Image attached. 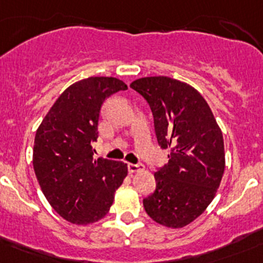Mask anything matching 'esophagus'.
Returning <instances> with one entry per match:
<instances>
[{"mask_svg": "<svg viewBox=\"0 0 263 263\" xmlns=\"http://www.w3.org/2000/svg\"><path fill=\"white\" fill-rule=\"evenodd\" d=\"M128 170L130 173H137V172H140V171H144V166L143 164H133V163H129L128 164Z\"/></svg>", "mask_w": 263, "mask_h": 263, "instance_id": "obj_1", "label": "esophagus"}]
</instances>
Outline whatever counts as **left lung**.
Here are the masks:
<instances>
[{
  "label": "left lung",
  "instance_id": "8db88e82",
  "mask_svg": "<svg viewBox=\"0 0 263 263\" xmlns=\"http://www.w3.org/2000/svg\"><path fill=\"white\" fill-rule=\"evenodd\" d=\"M149 104L157 139L168 148V163L154 173L156 191L143 200L148 215L167 228H183L215 197L224 168L223 133L204 97L166 76L130 83Z\"/></svg>",
  "mask_w": 263,
  "mask_h": 263
}]
</instances>
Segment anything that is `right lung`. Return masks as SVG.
Segmentation results:
<instances>
[{"label":"right lung","mask_w":263,"mask_h":263,"mask_svg":"<svg viewBox=\"0 0 263 263\" xmlns=\"http://www.w3.org/2000/svg\"><path fill=\"white\" fill-rule=\"evenodd\" d=\"M115 77H88L67 87L37 128L32 166L50 206L77 226L96 223L109 213L128 175L123 162L93 158L100 109L106 97L126 90Z\"/></svg>","instance_id":"obj_1"}]
</instances>
